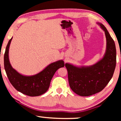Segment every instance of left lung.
<instances>
[{
  "label": "left lung",
  "instance_id": "left-lung-1",
  "mask_svg": "<svg viewBox=\"0 0 121 121\" xmlns=\"http://www.w3.org/2000/svg\"><path fill=\"white\" fill-rule=\"evenodd\" d=\"M105 32L106 48L100 60L93 65L77 66L67 63L69 85L81 96H89L105 88L113 76L116 64V49L113 39L103 24L97 22Z\"/></svg>",
  "mask_w": 121,
  "mask_h": 121
}]
</instances>
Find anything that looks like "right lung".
Here are the masks:
<instances>
[{"label": "right lung", "mask_w": 121, "mask_h": 121, "mask_svg": "<svg viewBox=\"0 0 121 121\" xmlns=\"http://www.w3.org/2000/svg\"><path fill=\"white\" fill-rule=\"evenodd\" d=\"M12 39L13 37L8 42L4 57L5 70L10 82L16 90L25 95L38 96L44 94L49 89L56 71L64 66V61L59 60L53 62L35 75H22L13 68L10 62L9 51Z\"/></svg>", "instance_id": "right-lung-1"}]
</instances>
